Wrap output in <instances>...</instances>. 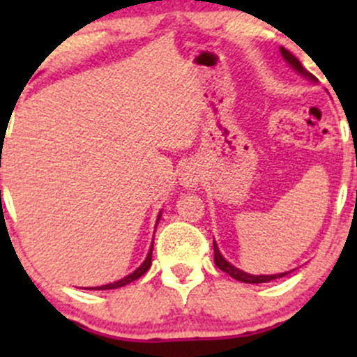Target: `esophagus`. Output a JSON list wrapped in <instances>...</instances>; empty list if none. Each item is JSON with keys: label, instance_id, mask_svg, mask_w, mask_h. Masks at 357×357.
<instances>
[{"label": "esophagus", "instance_id": "obj_1", "mask_svg": "<svg viewBox=\"0 0 357 357\" xmlns=\"http://www.w3.org/2000/svg\"><path fill=\"white\" fill-rule=\"evenodd\" d=\"M202 178V172L197 164H188L183 167L181 174H179V185L185 190H193L199 186Z\"/></svg>", "mask_w": 357, "mask_h": 357}]
</instances>
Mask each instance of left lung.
I'll return each mask as SVG.
<instances>
[{
	"mask_svg": "<svg viewBox=\"0 0 357 357\" xmlns=\"http://www.w3.org/2000/svg\"><path fill=\"white\" fill-rule=\"evenodd\" d=\"M280 52H282V56L285 59V62L289 63V66L294 68V70L297 72L301 77L307 79V81H311V82H318V79H316L311 72L305 70V68L302 67V63L298 62L297 56L291 55L289 50H285L282 46V48H280ZM214 262H215V266L221 269V271H225L226 275H229L231 278L238 280V282H242V283H268V282H273V280H276V278H282V276L289 275L290 273V271H287V273H278V275H250V273L242 271V269L235 268L231 262H228L225 257H222V254L219 252V247H218V243H215V240H214Z\"/></svg>",
	"mask_w": 357,
	"mask_h": 357,
	"instance_id": "left-lung-1",
	"label": "left lung"
}]
</instances>
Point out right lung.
Masks as SVG:
<instances>
[{
  "instance_id": "obj_1",
  "label": "right lung",
  "mask_w": 357,
  "mask_h": 357,
  "mask_svg": "<svg viewBox=\"0 0 357 357\" xmlns=\"http://www.w3.org/2000/svg\"><path fill=\"white\" fill-rule=\"evenodd\" d=\"M160 215H162V211L158 212V215H157V225H158V221H160ZM157 225H155V228H157ZM152 250H153V242H152V245H150V250H149V254H146L145 261H143L142 264H139L138 268L135 269V271L129 273L128 276H124V278L117 280V282H114V283H109V285L93 287V289H88V290H112V289H121V287H126V285H128V283H131V282H135V280L142 278V276L145 275L146 271H149L150 266H152Z\"/></svg>"
}]
</instances>
